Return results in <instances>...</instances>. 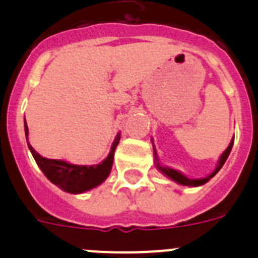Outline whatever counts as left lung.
Returning a JSON list of instances; mask_svg holds the SVG:
<instances>
[{
  "label": "left lung",
  "mask_w": 258,
  "mask_h": 258,
  "mask_svg": "<svg viewBox=\"0 0 258 258\" xmlns=\"http://www.w3.org/2000/svg\"><path fill=\"white\" fill-rule=\"evenodd\" d=\"M232 146H233V140L230 142V145H228V147L226 148L225 152H223L222 155H221V157H220V160H218V165H217V167H216V170L213 171V172L211 173V175H209V176H207V177H205V178L192 179V178L186 177V176H184V175H182V173L178 172L177 170H173V168H170V167H163V166H161L160 163L157 162V161H158L157 153H156V151H155L156 166H157V168L161 171V172L165 173V175L167 176V177L172 178L173 181L177 182V183H179V184H183V186H201V184H205V183H206V182H209L210 178H212L213 176H215L216 173H217L218 171L221 170V167H222V166H223V163H225L226 160H227V157H228V155H230L231 150H232Z\"/></svg>",
  "instance_id": "obj_1"
}]
</instances>
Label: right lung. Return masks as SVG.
Wrapping results in <instances>:
<instances>
[{"label": "right lung", "mask_w": 258, "mask_h": 258, "mask_svg": "<svg viewBox=\"0 0 258 258\" xmlns=\"http://www.w3.org/2000/svg\"><path fill=\"white\" fill-rule=\"evenodd\" d=\"M25 135L26 139H27L28 127L27 123H26V119ZM119 139H121V135L117 134L107 157L102 162L95 166L72 165V163H69L62 160H49V158H45L41 155H38L33 150L32 146L28 144V139L27 145L38 167L41 168L43 175L52 183L56 184L61 189H63L64 192H69V194H82V192L97 187L98 184L102 183L108 177L111 168H112L114 150H116L117 145H118Z\"/></svg>", "instance_id": "1"}]
</instances>
